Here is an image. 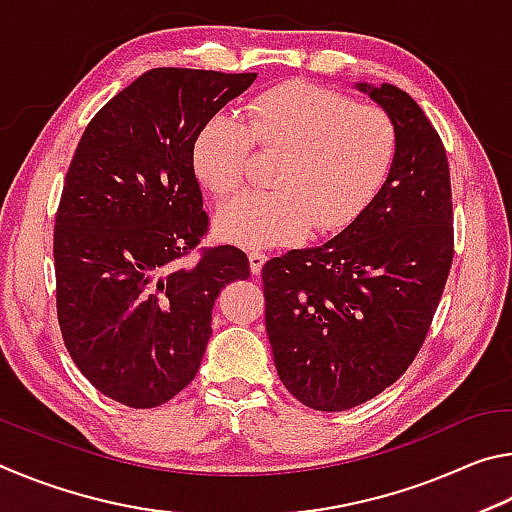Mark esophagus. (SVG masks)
Masks as SVG:
<instances>
[{
  "label": "esophagus",
  "mask_w": 512,
  "mask_h": 512,
  "mask_svg": "<svg viewBox=\"0 0 512 512\" xmlns=\"http://www.w3.org/2000/svg\"><path fill=\"white\" fill-rule=\"evenodd\" d=\"M248 262H250V271H253L255 275L262 271V266L266 264V255L259 253V250H250L248 253Z\"/></svg>",
  "instance_id": "1"
}]
</instances>
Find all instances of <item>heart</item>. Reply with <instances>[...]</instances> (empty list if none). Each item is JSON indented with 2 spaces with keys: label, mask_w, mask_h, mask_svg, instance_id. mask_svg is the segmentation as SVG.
<instances>
[{
  "label": "heart",
  "mask_w": 512,
  "mask_h": 512,
  "mask_svg": "<svg viewBox=\"0 0 512 512\" xmlns=\"http://www.w3.org/2000/svg\"><path fill=\"white\" fill-rule=\"evenodd\" d=\"M253 144L277 160L273 192L239 196L216 214L223 239L246 248L336 235L368 210L397 155L391 115L311 83H284L248 103L246 121L216 112L198 128L192 167L225 198L246 183Z\"/></svg>",
  "instance_id": "obj_1"
}]
</instances>
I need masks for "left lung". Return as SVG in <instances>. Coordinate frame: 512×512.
I'll return each mask as SVG.
<instances>
[{
	"label": "left lung",
	"mask_w": 512,
	"mask_h": 512,
	"mask_svg": "<svg viewBox=\"0 0 512 512\" xmlns=\"http://www.w3.org/2000/svg\"><path fill=\"white\" fill-rule=\"evenodd\" d=\"M391 115L397 155L357 221L323 246L262 268L277 375L309 409L348 411L402 377L418 354L454 257L445 146L391 83H354Z\"/></svg>",
	"instance_id": "obj_1"
}]
</instances>
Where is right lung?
Masks as SVG:
<instances>
[{
	"label": "right lung",
	"mask_w": 512,
	"mask_h": 512,
	"mask_svg": "<svg viewBox=\"0 0 512 512\" xmlns=\"http://www.w3.org/2000/svg\"><path fill=\"white\" fill-rule=\"evenodd\" d=\"M257 74L158 67L85 128L54 230L58 323L90 384L131 409L169 402L196 377L225 284L248 280L235 246L176 266L207 232L192 142Z\"/></svg>",
	"instance_id": "obj_1"
}]
</instances>
